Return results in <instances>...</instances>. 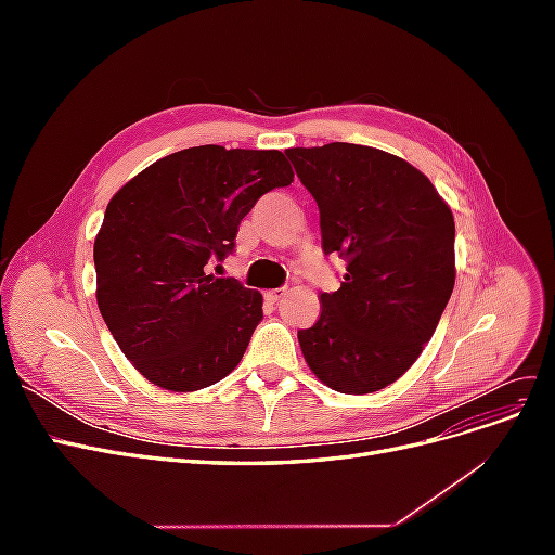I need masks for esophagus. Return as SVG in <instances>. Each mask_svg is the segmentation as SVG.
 Wrapping results in <instances>:
<instances>
[{
  "instance_id": "esophagus-1",
  "label": "esophagus",
  "mask_w": 555,
  "mask_h": 555,
  "mask_svg": "<svg viewBox=\"0 0 555 555\" xmlns=\"http://www.w3.org/2000/svg\"><path fill=\"white\" fill-rule=\"evenodd\" d=\"M287 294V287H280V289H271V292H266V300L268 304H278V300Z\"/></svg>"
}]
</instances>
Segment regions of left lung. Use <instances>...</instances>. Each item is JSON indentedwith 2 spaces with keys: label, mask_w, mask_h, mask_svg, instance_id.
I'll use <instances>...</instances> for the list:
<instances>
[{
  "label": "left lung",
  "mask_w": 555,
  "mask_h": 555,
  "mask_svg": "<svg viewBox=\"0 0 555 555\" xmlns=\"http://www.w3.org/2000/svg\"><path fill=\"white\" fill-rule=\"evenodd\" d=\"M284 155L314 196L324 255L347 261L338 292L298 331L310 371L340 393L393 384L424 351L456 282L451 208L412 164L328 143Z\"/></svg>",
  "instance_id": "left-lung-1"
}]
</instances>
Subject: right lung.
Here are the masks:
<instances>
[{
    "label": "right lung",
    "mask_w": 555,
    "mask_h": 555,
    "mask_svg": "<svg viewBox=\"0 0 555 555\" xmlns=\"http://www.w3.org/2000/svg\"><path fill=\"white\" fill-rule=\"evenodd\" d=\"M292 182L280 150L198 145L150 164L108 201L94 238L96 306L147 382L198 391L241 363L263 298L210 263L236 247L259 196Z\"/></svg>",
    "instance_id": "1"
}]
</instances>
